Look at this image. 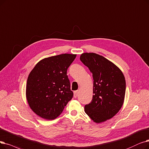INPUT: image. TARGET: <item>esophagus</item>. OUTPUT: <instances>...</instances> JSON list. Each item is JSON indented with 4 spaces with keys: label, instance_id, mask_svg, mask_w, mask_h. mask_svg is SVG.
I'll list each match as a JSON object with an SVG mask.
<instances>
[{
    "label": "esophagus",
    "instance_id": "1",
    "mask_svg": "<svg viewBox=\"0 0 149 149\" xmlns=\"http://www.w3.org/2000/svg\"><path fill=\"white\" fill-rule=\"evenodd\" d=\"M78 93H79L78 91H75L74 92V98H77V95H78V94H79Z\"/></svg>",
    "mask_w": 149,
    "mask_h": 149
}]
</instances>
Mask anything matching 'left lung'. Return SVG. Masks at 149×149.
Listing matches in <instances>:
<instances>
[{
	"mask_svg": "<svg viewBox=\"0 0 149 149\" xmlns=\"http://www.w3.org/2000/svg\"><path fill=\"white\" fill-rule=\"evenodd\" d=\"M81 61L93 77V99L85 111L97 124L112 118L124 102L126 83L121 70L105 57L95 53L81 54Z\"/></svg>",
	"mask_w": 149,
	"mask_h": 149,
	"instance_id": "left-lung-1",
	"label": "left lung"
}]
</instances>
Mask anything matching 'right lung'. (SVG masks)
Returning <instances> with one entry per match:
<instances>
[{
  "label": "right lung",
  "instance_id": "right-lung-1",
  "mask_svg": "<svg viewBox=\"0 0 149 149\" xmlns=\"http://www.w3.org/2000/svg\"><path fill=\"white\" fill-rule=\"evenodd\" d=\"M76 54H64L40 60L30 72L26 98L30 108L40 117L53 120L72 99L67 70Z\"/></svg>",
  "mask_w": 149,
  "mask_h": 149
}]
</instances>
